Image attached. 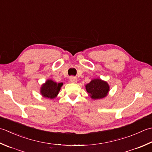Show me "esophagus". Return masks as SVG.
I'll list each match as a JSON object with an SVG mask.
<instances>
[{
    "mask_svg": "<svg viewBox=\"0 0 152 152\" xmlns=\"http://www.w3.org/2000/svg\"><path fill=\"white\" fill-rule=\"evenodd\" d=\"M69 80H70L71 83H76L77 82V77H75L72 76V77H69Z\"/></svg>",
    "mask_w": 152,
    "mask_h": 152,
    "instance_id": "34e87169",
    "label": "esophagus"
}]
</instances>
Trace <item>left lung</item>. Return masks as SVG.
Wrapping results in <instances>:
<instances>
[{"mask_svg": "<svg viewBox=\"0 0 152 152\" xmlns=\"http://www.w3.org/2000/svg\"><path fill=\"white\" fill-rule=\"evenodd\" d=\"M86 91L89 96L93 100H98L106 97L110 87L108 83L101 79H93L85 85Z\"/></svg>", "mask_w": 152, "mask_h": 152, "instance_id": "left-lung-1", "label": "left lung"}]
</instances>
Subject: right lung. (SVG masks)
I'll list each match as a JSON object with an SVG mask.
<instances>
[{
    "mask_svg": "<svg viewBox=\"0 0 152 152\" xmlns=\"http://www.w3.org/2000/svg\"><path fill=\"white\" fill-rule=\"evenodd\" d=\"M62 85V83H57L52 79H47L41 85V87L40 88V93L42 97L54 99L59 94Z\"/></svg>",
    "mask_w": 152,
    "mask_h": 152,
    "instance_id": "right-lung-1",
    "label": "right lung"
}]
</instances>
